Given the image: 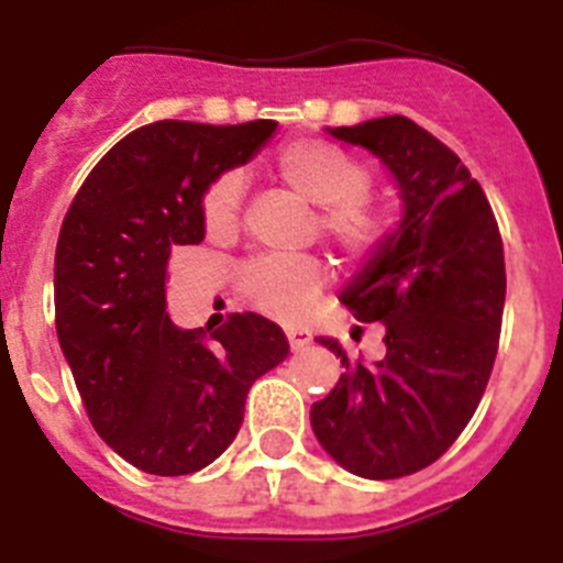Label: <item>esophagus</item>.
Instances as JSON below:
<instances>
[{
	"label": "esophagus",
	"mask_w": 563,
	"mask_h": 563,
	"mask_svg": "<svg viewBox=\"0 0 563 563\" xmlns=\"http://www.w3.org/2000/svg\"><path fill=\"white\" fill-rule=\"evenodd\" d=\"M286 338H289L291 352H303V349L311 343V334L303 332V329H289V332H286Z\"/></svg>",
	"instance_id": "obj_1"
}]
</instances>
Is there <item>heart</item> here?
I'll return each mask as SVG.
<instances>
[{
  "label": "heart",
  "instance_id": "1",
  "mask_svg": "<svg viewBox=\"0 0 563 563\" xmlns=\"http://www.w3.org/2000/svg\"><path fill=\"white\" fill-rule=\"evenodd\" d=\"M274 172L300 200L314 202L311 234L352 263H372L384 252L391 220L369 200V165L325 140H297L274 159ZM200 223L211 243H234L243 229V177L223 172L200 197ZM325 286V263L303 257H257L238 274V291L252 309L277 320H300L318 303Z\"/></svg>",
  "mask_w": 563,
  "mask_h": 563
}]
</instances>
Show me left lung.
<instances>
[{"label":"left lung","mask_w":563,"mask_h":563,"mask_svg":"<svg viewBox=\"0 0 563 563\" xmlns=\"http://www.w3.org/2000/svg\"><path fill=\"white\" fill-rule=\"evenodd\" d=\"M389 165L404 197V223L366 272L343 291L363 323H384L386 354L349 361L311 406L320 446L372 481L427 470L457 441L478 409L498 354L507 268L498 220L478 179L452 148L400 113L334 129Z\"/></svg>","instance_id":"8db88e82"}]
</instances>
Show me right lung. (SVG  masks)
<instances>
[{
  "mask_svg": "<svg viewBox=\"0 0 563 563\" xmlns=\"http://www.w3.org/2000/svg\"><path fill=\"white\" fill-rule=\"evenodd\" d=\"M277 129L159 120L93 165L56 240V334L99 438L136 470L191 475L240 432L245 395L289 357L254 311L220 329H177L165 311L168 260L202 243L200 197Z\"/></svg>",
  "mask_w": 563,
  "mask_h": 563,
  "instance_id": "right-lung-1",
  "label": "right lung"
}]
</instances>
